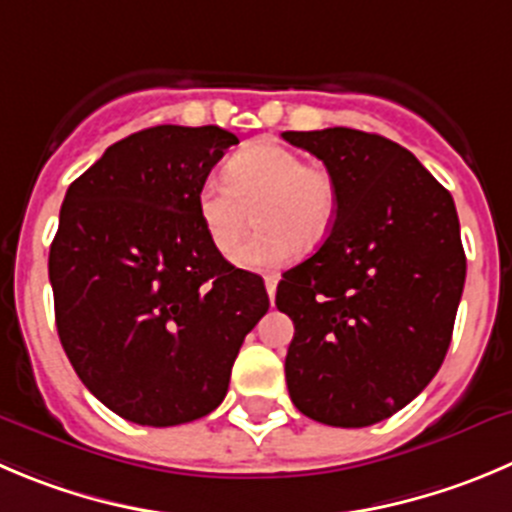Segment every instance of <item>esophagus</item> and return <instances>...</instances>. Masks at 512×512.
<instances>
[{
	"instance_id": "1",
	"label": "esophagus",
	"mask_w": 512,
	"mask_h": 512,
	"mask_svg": "<svg viewBox=\"0 0 512 512\" xmlns=\"http://www.w3.org/2000/svg\"><path fill=\"white\" fill-rule=\"evenodd\" d=\"M264 281H266V291H269V299H271V304H274V296H276V284H279V276H276V274H266V276H264Z\"/></svg>"
}]
</instances>
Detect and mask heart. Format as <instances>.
Listing matches in <instances>:
<instances>
[{"label": "heart", "mask_w": 512, "mask_h": 512, "mask_svg": "<svg viewBox=\"0 0 512 512\" xmlns=\"http://www.w3.org/2000/svg\"><path fill=\"white\" fill-rule=\"evenodd\" d=\"M198 216L221 253H231L259 216L261 231L233 261L246 269H274L329 238L339 216V183L321 163L276 140H256L231 155L226 180L206 178L196 196Z\"/></svg>", "instance_id": "1"}]
</instances>
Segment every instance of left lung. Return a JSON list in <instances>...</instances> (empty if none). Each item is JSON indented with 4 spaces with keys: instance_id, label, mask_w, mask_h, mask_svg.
Wrapping results in <instances>:
<instances>
[{
    "instance_id": "left-lung-1",
    "label": "left lung",
    "mask_w": 512,
    "mask_h": 512,
    "mask_svg": "<svg viewBox=\"0 0 512 512\" xmlns=\"http://www.w3.org/2000/svg\"><path fill=\"white\" fill-rule=\"evenodd\" d=\"M281 138L339 183L332 233L276 289V306L294 321L291 402L324 425H374L410 405L450 347L465 286L455 201L382 135L326 128Z\"/></svg>"
}]
</instances>
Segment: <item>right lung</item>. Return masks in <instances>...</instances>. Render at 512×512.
I'll use <instances>...</instances> for the list:
<instances>
[{
    "instance_id": "add662e5",
    "label": "right lung",
    "mask_w": 512,
    "mask_h": 512,
    "mask_svg": "<svg viewBox=\"0 0 512 512\" xmlns=\"http://www.w3.org/2000/svg\"><path fill=\"white\" fill-rule=\"evenodd\" d=\"M236 143L218 125H155L110 145L67 188L50 246L57 334L82 384L135 425L216 410L269 311L264 279L223 259L196 208Z\"/></svg>"
}]
</instances>
